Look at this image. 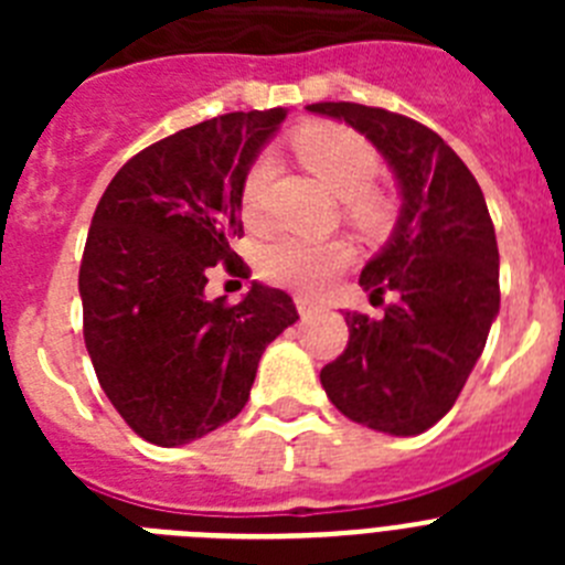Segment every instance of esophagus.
<instances>
[{
    "mask_svg": "<svg viewBox=\"0 0 565 565\" xmlns=\"http://www.w3.org/2000/svg\"><path fill=\"white\" fill-rule=\"evenodd\" d=\"M297 311L299 317H311V313L317 311V302H311L308 297H297Z\"/></svg>",
    "mask_w": 565,
    "mask_h": 565,
    "instance_id": "1",
    "label": "esophagus"
}]
</instances>
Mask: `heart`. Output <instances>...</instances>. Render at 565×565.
<instances>
[{
    "instance_id": "b5f03b06",
    "label": "heart",
    "mask_w": 565,
    "mask_h": 565,
    "mask_svg": "<svg viewBox=\"0 0 565 565\" xmlns=\"http://www.w3.org/2000/svg\"><path fill=\"white\" fill-rule=\"evenodd\" d=\"M294 149L313 172L339 194L344 203V217L362 232H379L387 223V203L373 189L382 161L367 138L339 124H313L294 138ZM274 163L268 154H259L246 169L239 186V209L246 221H257L266 206L268 183ZM351 259V248L342 239H306L274 237L259 248V274L277 286L313 294L326 286L333 274L342 271Z\"/></svg>"
}]
</instances>
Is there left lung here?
Returning <instances> with one entry per match:
<instances>
[{"label": "left lung", "mask_w": 565, "mask_h": 565, "mask_svg": "<svg viewBox=\"0 0 565 565\" xmlns=\"http://www.w3.org/2000/svg\"><path fill=\"white\" fill-rule=\"evenodd\" d=\"M308 109L362 132L402 189L396 228L359 277L371 299L396 302L379 319L344 311L348 348L319 379L351 422L418 436L450 413L501 308L495 226L472 172L430 127L351 102Z\"/></svg>", "instance_id": "8db88e82"}]
</instances>
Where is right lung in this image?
Segmentation results:
<instances>
[{"instance_id":"right-lung-1","label":"right lung","mask_w":565,"mask_h":565,"mask_svg":"<svg viewBox=\"0 0 565 565\" xmlns=\"http://www.w3.org/2000/svg\"><path fill=\"white\" fill-rule=\"evenodd\" d=\"M288 109L228 113L129 158L98 201L78 291L98 384L143 441L181 447L232 422L268 344L299 319L279 288L252 282L228 306L209 271L243 274L239 186Z\"/></svg>"}]
</instances>
